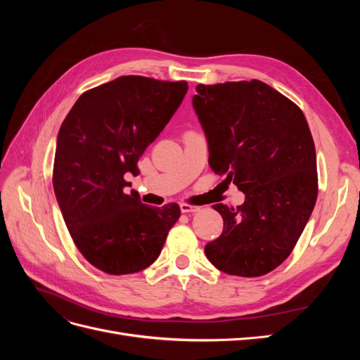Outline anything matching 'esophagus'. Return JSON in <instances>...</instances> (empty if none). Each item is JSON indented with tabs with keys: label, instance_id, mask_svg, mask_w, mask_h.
<instances>
[{
	"label": "esophagus",
	"instance_id": "34e87169",
	"mask_svg": "<svg viewBox=\"0 0 360 360\" xmlns=\"http://www.w3.org/2000/svg\"><path fill=\"white\" fill-rule=\"evenodd\" d=\"M180 210H181L183 213H197V212H200V210H201V207L183 202V204H180Z\"/></svg>",
	"mask_w": 360,
	"mask_h": 360
}]
</instances>
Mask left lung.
I'll list each match as a JSON object with an SVG mask.
<instances>
[{"label":"left lung","mask_w":360,"mask_h":360,"mask_svg":"<svg viewBox=\"0 0 360 360\" xmlns=\"http://www.w3.org/2000/svg\"><path fill=\"white\" fill-rule=\"evenodd\" d=\"M192 103L210 168L245 193L236 209L213 205L224 230L204 252L224 274L263 276L288 258L317 201V156L307 118L258 79L200 84Z\"/></svg>","instance_id":"obj_1"}]
</instances>
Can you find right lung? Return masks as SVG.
I'll use <instances>...</instances> for the list:
<instances>
[{
  "label": "right lung",
  "instance_id": "obj_1",
  "mask_svg": "<svg viewBox=\"0 0 360 360\" xmlns=\"http://www.w3.org/2000/svg\"><path fill=\"white\" fill-rule=\"evenodd\" d=\"M186 91V81L120 76L82 93L60 127L52 172L60 210L82 257L108 275L153 264L179 221V204L150 207L123 189Z\"/></svg>",
  "mask_w": 360,
  "mask_h": 360
}]
</instances>
